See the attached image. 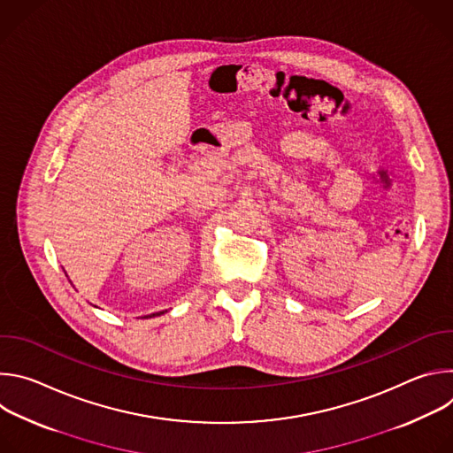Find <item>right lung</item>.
<instances>
[{
  "instance_id": "right-lung-1",
  "label": "right lung",
  "mask_w": 453,
  "mask_h": 453,
  "mask_svg": "<svg viewBox=\"0 0 453 453\" xmlns=\"http://www.w3.org/2000/svg\"><path fill=\"white\" fill-rule=\"evenodd\" d=\"M163 313V311H161ZM161 313H152V315H147V317H154V315H161Z\"/></svg>"
}]
</instances>
